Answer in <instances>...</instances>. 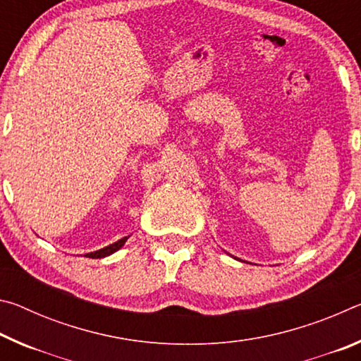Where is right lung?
I'll use <instances>...</instances> for the list:
<instances>
[{
    "label": "right lung",
    "instance_id": "obj_1",
    "mask_svg": "<svg viewBox=\"0 0 361 361\" xmlns=\"http://www.w3.org/2000/svg\"><path fill=\"white\" fill-rule=\"evenodd\" d=\"M127 239H129V235L122 237L121 240L111 243V245H108V247L102 248V250H97V252H92V253H87L85 256H87V258H105V256H109V255H113L114 252H118V250H119L122 245H124Z\"/></svg>",
    "mask_w": 361,
    "mask_h": 361
}]
</instances>
